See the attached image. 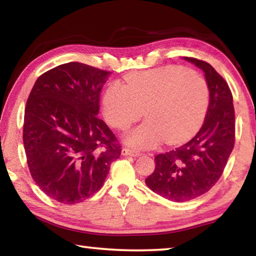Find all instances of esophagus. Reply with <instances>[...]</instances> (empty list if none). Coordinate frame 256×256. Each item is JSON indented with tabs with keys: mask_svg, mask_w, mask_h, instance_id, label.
Wrapping results in <instances>:
<instances>
[{
	"mask_svg": "<svg viewBox=\"0 0 256 256\" xmlns=\"http://www.w3.org/2000/svg\"><path fill=\"white\" fill-rule=\"evenodd\" d=\"M122 154L123 156H131V157H140L141 154L136 150H132V149H126L124 148L122 149Z\"/></svg>",
	"mask_w": 256,
	"mask_h": 256,
	"instance_id": "esophagus-1",
	"label": "esophagus"
}]
</instances>
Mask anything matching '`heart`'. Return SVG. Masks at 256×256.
I'll use <instances>...</instances> for the list:
<instances>
[{"label":"heart","instance_id":"obj_1","mask_svg":"<svg viewBox=\"0 0 256 256\" xmlns=\"http://www.w3.org/2000/svg\"><path fill=\"white\" fill-rule=\"evenodd\" d=\"M210 92L206 81L193 71L164 66L128 76L125 84L108 86L102 98L105 118L125 130L144 112L146 120L124 136L136 149H151L162 140L178 144L196 134L204 120Z\"/></svg>","mask_w":256,"mask_h":256}]
</instances>
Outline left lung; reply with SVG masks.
<instances>
[{
  "label": "left lung",
  "instance_id": "left-lung-1",
  "mask_svg": "<svg viewBox=\"0 0 256 256\" xmlns=\"http://www.w3.org/2000/svg\"><path fill=\"white\" fill-rule=\"evenodd\" d=\"M201 68L209 86V107L200 131L188 144L157 154L148 188L167 200L185 202L201 196L222 176L235 144V112L227 82L209 63L183 58Z\"/></svg>",
  "mask_w": 256,
  "mask_h": 256
}]
</instances>
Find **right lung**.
I'll list each match as a JSON object with an SVG mask.
<instances>
[{"label":"right lung","mask_w":256,"mask_h":256,"mask_svg":"<svg viewBox=\"0 0 256 256\" xmlns=\"http://www.w3.org/2000/svg\"><path fill=\"white\" fill-rule=\"evenodd\" d=\"M110 72L60 64L34 82L24 110V146L34 180L46 196L74 204L102 188L120 146L98 118Z\"/></svg>","instance_id":"1"}]
</instances>
